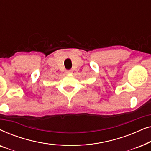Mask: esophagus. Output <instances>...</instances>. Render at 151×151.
<instances>
[{"label":"esophagus","mask_w":151,"mask_h":151,"mask_svg":"<svg viewBox=\"0 0 151 151\" xmlns=\"http://www.w3.org/2000/svg\"><path fill=\"white\" fill-rule=\"evenodd\" d=\"M66 73H72V70H71V69L67 70V71H66Z\"/></svg>","instance_id":"esophagus-1"}]
</instances>
